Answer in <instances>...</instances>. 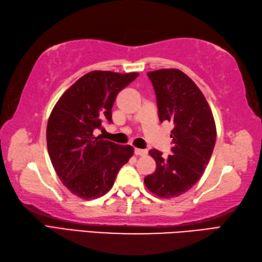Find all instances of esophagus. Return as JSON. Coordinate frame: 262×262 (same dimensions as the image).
I'll return each mask as SVG.
<instances>
[{"label":"esophagus","instance_id":"esophagus-1","mask_svg":"<svg viewBox=\"0 0 262 262\" xmlns=\"http://www.w3.org/2000/svg\"><path fill=\"white\" fill-rule=\"evenodd\" d=\"M135 154L137 155V156H146V155L148 154V151L146 150V149H139V148H136V149H135Z\"/></svg>","mask_w":262,"mask_h":262}]
</instances>
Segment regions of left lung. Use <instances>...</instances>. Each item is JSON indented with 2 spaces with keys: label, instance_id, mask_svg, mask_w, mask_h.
I'll use <instances>...</instances> for the list:
<instances>
[{
  "label": "left lung",
  "instance_id": "obj_1",
  "mask_svg": "<svg viewBox=\"0 0 262 262\" xmlns=\"http://www.w3.org/2000/svg\"><path fill=\"white\" fill-rule=\"evenodd\" d=\"M161 122H170L172 155L156 149L149 155L156 170L145 178L147 189L159 198H175L193 186L205 172L216 142V124L209 104L192 80L178 69L148 72Z\"/></svg>",
  "mask_w": 262,
  "mask_h": 262
}]
</instances>
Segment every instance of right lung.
<instances>
[{
	"mask_svg": "<svg viewBox=\"0 0 262 262\" xmlns=\"http://www.w3.org/2000/svg\"><path fill=\"white\" fill-rule=\"evenodd\" d=\"M139 76L137 72L92 71L77 80L57 100L46 130L47 149L55 172L79 198H99L111 190L133 147L94 136L101 123H112L117 94Z\"/></svg>",
	"mask_w": 262,
	"mask_h": 262,
	"instance_id": "add662e5",
	"label": "right lung"
}]
</instances>
